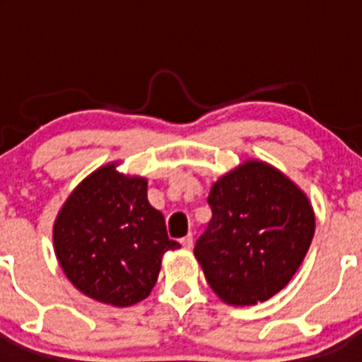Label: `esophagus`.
<instances>
[{"label": "esophagus", "mask_w": 362, "mask_h": 362, "mask_svg": "<svg viewBox=\"0 0 362 362\" xmlns=\"http://www.w3.org/2000/svg\"><path fill=\"white\" fill-rule=\"evenodd\" d=\"M192 243H194V238H192L190 233H188L187 238L181 239V245H183V248H192Z\"/></svg>", "instance_id": "esophagus-1"}]
</instances>
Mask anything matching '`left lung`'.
Instances as JSON below:
<instances>
[{
  "instance_id": "obj_1",
  "label": "left lung",
  "mask_w": 362,
  "mask_h": 362,
  "mask_svg": "<svg viewBox=\"0 0 362 362\" xmlns=\"http://www.w3.org/2000/svg\"><path fill=\"white\" fill-rule=\"evenodd\" d=\"M212 221L197 239V263L223 303L252 306L290 283L315 232L308 196L276 166L246 159L209 194Z\"/></svg>"
}]
</instances>
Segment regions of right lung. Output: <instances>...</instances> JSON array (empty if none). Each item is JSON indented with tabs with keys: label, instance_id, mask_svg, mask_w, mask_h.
<instances>
[{
	"label": "right lung",
	"instance_id": "right-lung-1",
	"mask_svg": "<svg viewBox=\"0 0 362 362\" xmlns=\"http://www.w3.org/2000/svg\"><path fill=\"white\" fill-rule=\"evenodd\" d=\"M99 166L70 192L54 221V252L66 279L90 299L132 306L146 299L161 259L181 245L146 199L148 181Z\"/></svg>",
	"mask_w": 362,
	"mask_h": 362
}]
</instances>
